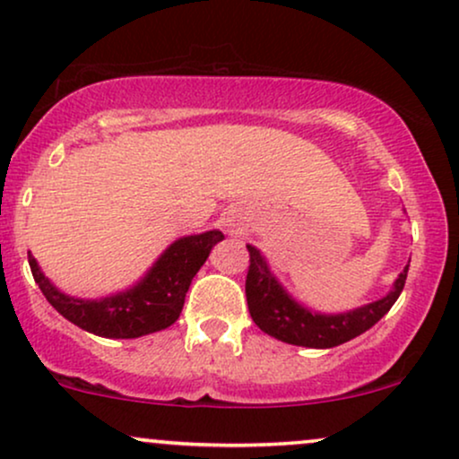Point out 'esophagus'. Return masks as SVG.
<instances>
[{"label": "esophagus", "instance_id": "1", "mask_svg": "<svg viewBox=\"0 0 459 459\" xmlns=\"http://www.w3.org/2000/svg\"><path fill=\"white\" fill-rule=\"evenodd\" d=\"M225 225H228V230L231 231V234H234V231H238V230H236V225H234V221H231V219H228V221H225Z\"/></svg>", "mask_w": 459, "mask_h": 459}]
</instances>
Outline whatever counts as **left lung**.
Here are the masks:
<instances>
[{
    "mask_svg": "<svg viewBox=\"0 0 459 459\" xmlns=\"http://www.w3.org/2000/svg\"><path fill=\"white\" fill-rule=\"evenodd\" d=\"M247 248L251 255L247 274V304L255 325L276 341L308 349L338 347V344L349 342L351 338L370 330L377 321H381L389 313L395 299L400 298L411 264L409 259L403 273L394 281L392 290L375 302L344 310V313H321V310L299 302L287 291V287L273 273L268 259L257 247L247 245Z\"/></svg>",
    "mask_w": 459,
    "mask_h": 459,
    "instance_id": "obj_1",
    "label": "left lung"
}]
</instances>
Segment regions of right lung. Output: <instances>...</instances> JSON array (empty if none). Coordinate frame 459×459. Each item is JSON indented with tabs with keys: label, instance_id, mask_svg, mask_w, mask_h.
<instances>
[{
	"label": "right lung",
	"instance_id": "1",
	"mask_svg": "<svg viewBox=\"0 0 459 459\" xmlns=\"http://www.w3.org/2000/svg\"><path fill=\"white\" fill-rule=\"evenodd\" d=\"M225 236L219 230L174 240L134 285L104 298H76L61 291L30 253V268L39 291L56 313L101 338H140L166 330L180 316L191 281L212 247Z\"/></svg>",
	"mask_w": 459,
	"mask_h": 459
}]
</instances>
